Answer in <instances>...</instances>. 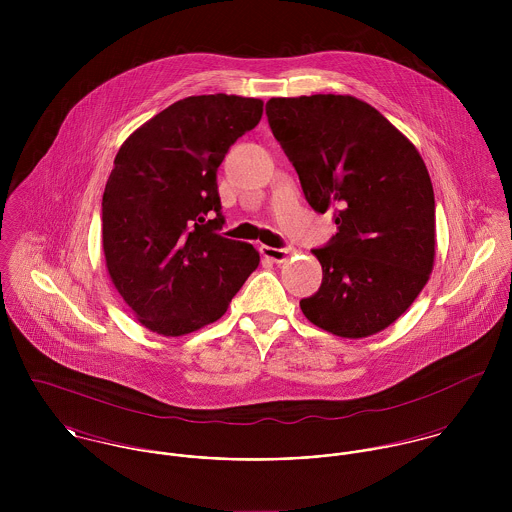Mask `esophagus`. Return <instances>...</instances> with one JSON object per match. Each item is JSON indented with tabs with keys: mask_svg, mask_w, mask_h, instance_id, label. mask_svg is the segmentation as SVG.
I'll return each instance as SVG.
<instances>
[{
	"mask_svg": "<svg viewBox=\"0 0 512 512\" xmlns=\"http://www.w3.org/2000/svg\"><path fill=\"white\" fill-rule=\"evenodd\" d=\"M260 254L274 262V264H284L292 256V248H272V246H260Z\"/></svg>",
	"mask_w": 512,
	"mask_h": 512,
	"instance_id": "1",
	"label": "esophagus"
}]
</instances>
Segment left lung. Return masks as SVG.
<instances>
[{
  "mask_svg": "<svg viewBox=\"0 0 512 512\" xmlns=\"http://www.w3.org/2000/svg\"><path fill=\"white\" fill-rule=\"evenodd\" d=\"M274 138L317 213L339 232L313 250L323 268L303 315L345 339L392 325L424 290L436 258V201L416 146L349 94L270 98Z\"/></svg>",
  "mask_w": 512,
  "mask_h": 512,
  "instance_id": "obj_1",
  "label": "left lung"
}]
</instances>
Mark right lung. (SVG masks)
Segmentation results:
<instances>
[{"label": "right lung", "mask_w": 512, "mask_h": 512, "mask_svg": "<svg viewBox=\"0 0 512 512\" xmlns=\"http://www.w3.org/2000/svg\"><path fill=\"white\" fill-rule=\"evenodd\" d=\"M264 102L234 94L183 98L122 144L102 197V248L114 288L157 335L220 319L258 268V250L220 236L219 169L256 128Z\"/></svg>", "instance_id": "1"}]
</instances>
